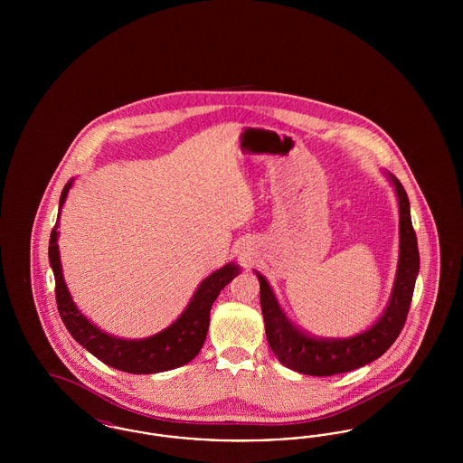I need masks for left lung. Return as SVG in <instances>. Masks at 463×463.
I'll return each instance as SVG.
<instances>
[{
  "instance_id": "left-lung-1",
  "label": "left lung",
  "mask_w": 463,
  "mask_h": 463,
  "mask_svg": "<svg viewBox=\"0 0 463 463\" xmlns=\"http://www.w3.org/2000/svg\"><path fill=\"white\" fill-rule=\"evenodd\" d=\"M387 175L396 189L399 203V262L391 300L378 321L368 330L349 338L312 336L288 319L272 288L269 287L264 276L257 272L267 342L281 364L289 370L312 376L353 372L378 359L396 342L402 330L419 276V242L411 223L408 194L396 176Z\"/></svg>"
}]
</instances>
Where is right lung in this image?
Wrapping results in <instances>:
<instances>
[{"instance_id": "right-lung-1", "label": "right lung", "mask_w": 463, "mask_h": 463, "mask_svg": "<svg viewBox=\"0 0 463 463\" xmlns=\"http://www.w3.org/2000/svg\"><path fill=\"white\" fill-rule=\"evenodd\" d=\"M71 178L62 189L61 203H59V215L55 227L50 234V246H48V259L55 276V297L61 317L66 325L67 331L72 338L83 345L89 353L93 354L97 359L106 363L110 368L127 372V373L149 374L168 372L187 364L198 355L208 326H210V310L219 297L223 287H227L238 274L240 267L236 264L223 265L206 279L201 281L196 293L193 295L189 306L176 317L168 328L147 338L140 340H125L108 335L106 331L97 328L90 323L71 298V293L66 287L62 276V264L59 255V219L61 210L67 198V193L72 185Z\"/></svg>"}]
</instances>
